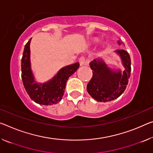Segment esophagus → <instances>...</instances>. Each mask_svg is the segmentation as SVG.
<instances>
[{
    "label": "esophagus",
    "mask_w": 153,
    "mask_h": 153,
    "mask_svg": "<svg viewBox=\"0 0 153 153\" xmlns=\"http://www.w3.org/2000/svg\"><path fill=\"white\" fill-rule=\"evenodd\" d=\"M79 65H80V66H83V65H87L88 64V62L86 60L84 56H82L79 58Z\"/></svg>",
    "instance_id": "1"
}]
</instances>
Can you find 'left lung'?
I'll list each match as a JSON object with an SVG mask.
<instances>
[{
    "label": "left lung",
    "instance_id": "1",
    "mask_svg": "<svg viewBox=\"0 0 153 153\" xmlns=\"http://www.w3.org/2000/svg\"><path fill=\"white\" fill-rule=\"evenodd\" d=\"M122 43L118 42V44ZM115 52L124 67L123 71L111 69L102 59H94L89 63L93 74L86 89L90 95L99 102H108L119 97L129 82L131 69L129 53L124 50H117Z\"/></svg>",
    "mask_w": 153,
    "mask_h": 153
}]
</instances>
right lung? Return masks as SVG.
<instances>
[{"label":"right lung","instance_id":"right-lung-1","mask_svg":"<svg viewBox=\"0 0 153 153\" xmlns=\"http://www.w3.org/2000/svg\"><path fill=\"white\" fill-rule=\"evenodd\" d=\"M31 39L25 45L22 58V79L24 86L30 98L35 103L44 105L56 104L60 101L63 96L68 79L77 71L79 63L76 62L62 67L50 80L44 83H39L35 80L31 69Z\"/></svg>","mask_w":153,"mask_h":153}]
</instances>
